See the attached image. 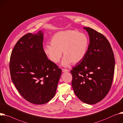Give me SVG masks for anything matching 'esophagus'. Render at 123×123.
Instances as JSON below:
<instances>
[{
  "label": "esophagus",
  "mask_w": 123,
  "mask_h": 123,
  "mask_svg": "<svg viewBox=\"0 0 123 123\" xmlns=\"http://www.w3.org/2000/svg\"><path fill=\"white\" fill-rule=\"evenodd\" d=\"M62 71L63 72H68L69 70L67 69H62Z\"/></svg>",
  "instance_id": "obj_1"
}]
</instances>
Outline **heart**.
<instances>
[{
  "label": "heart",
  "mask_w": 123,
  "mask_h": 123,
  "mask_svg": "<svg viewBox=\"0 0 123 123\" xmlns=\"http://www.w3.org/2000/svg\"><path fill=\"white\" fill-rule=\"evenodd\" d=\"M89 40L87 35L75 30H67L55 33L52 38L51 43L43 46V51L48 58L58 63L64 57L62 65L67 67L71 63L76 64L82 61L88 49Z\"/></svg>",
  "instance_id": "1"
}]
</instances>
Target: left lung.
Returning <instances> with one entry per match:
<instances>
[{"label": "left lung", "instance_id": "1", "mask_svg": "<svg viewBox=\"0 0 123 123\" xmlns=\"http://www.w3.org/2000/svg\"><path fill=\"white\" fill-rule=\"evenodd\" d=\"M90 37L87 53L72 68V86L83 102L93 105L103 99L111 88L115 69V59L106 38L90 27H84Z\"/></svg>", "mask_w": 123, "mask_h": 123}]
</instances>
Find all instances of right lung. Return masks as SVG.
I'll list each match as a JSON object with an SVG mask.
<instances>
[{"mask_svg":"<svg viewBox=\"0 0 123 123\" xmlns=\"http://www.w3.org/2000/svg\"><path fill=\"white\" fill-rule=\"evenodd\" d=\"M42 31L29 33L18 41L10 56L13 83L27 101L43 105L55 95L62 69L48 59L43 48Z\"/></svg>","mask_w":123,"mask_h":123,"instance_id":"1","label":"right lung"}]
</instances>
